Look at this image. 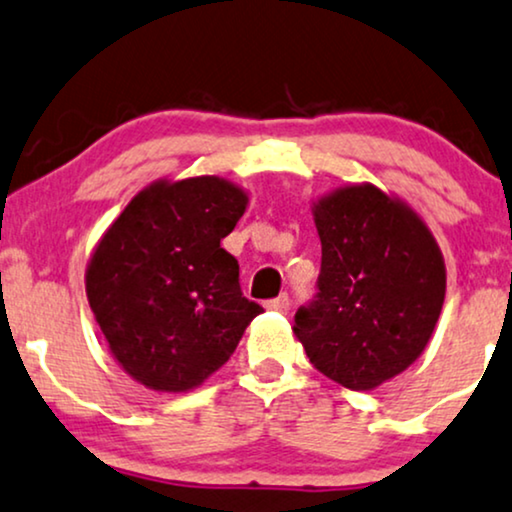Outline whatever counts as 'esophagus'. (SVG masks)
<instances>
[{"instance_id":"esophagus-1","label":"esophagus","mask_w":512,"mask_h":512,"mask_svg":"<svg viewBox=\"0 0 512 512\" xmlns=\"http://www.w3.org/2000/svg\"><path fill=\"white\" fill-rule=\"evenodd\" d=\"M267 309H271V311H278V313H288L290 311V297L283 295L281 297H276V299H269L267 302Z\"/></svg>"}]
</instances>
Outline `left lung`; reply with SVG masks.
Here are the masks:
<instances>
[{
  "instance_id": "left-lung-1",
  "label": "left lung",
  "mask_w": 512,
  "mask_h": 512,
  "mask_svg": "<svg viewBox=\"0 0 512 512\" xmlns=\"http://www.w3.org/2000/svg\"><path fill=\"white\" fill-rule=\"evenodd\" d=\"M313 222L318 292L292 330L318 372L372 391L424 353L445 302V260L424 220L367 182L313 203Z\"/></svg>"
}]
</instances>
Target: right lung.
Returning a JSON list of instances; mask_svg holds the SVG:
<instances>
[{"label":"right lung","instance_id":"1","mask_svg":"<svg viewBox=\"0 0 512 512\" xmlns=\"http://www.w3.org/2000/svg\"><path fill=\"white\" fill-rule=\"evenodd\" d=\"M248 194L215 175L159 180L95 245L86 297L117 363L142 386L185 393L231 358L262 306L243 297L220 241Z\"/></svg>","mask_w":512,"mask_h":512}]
</instances>
